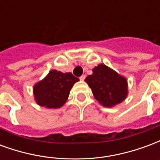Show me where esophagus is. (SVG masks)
<instances>
[{"label":"esophagus","mask_w":160,"mask_h":160,"mask_svg":"<svg viewBox=\"0 0 160 160\" xmlns=\"http://www.w3.org/2000/svg\"><path fill=\"white\" fill-rule=\"evenodd\" d=\"M86 79V75H81V76L80 77V80H84Z\"/></svg>","instance_id":"1"}]
</instances>
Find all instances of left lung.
Here are the masks:
<instances>
[{"label":"left lung","mask_w":160,"mask_h":160,"mask_svg":"<svg viewBox=\"0 0 160 160\" xmlns=\"http://www.w3.org/2000/svg\"><path fill=\"white\" fill-rule=\"evenodd\" d=\"M85 81L92 89L94 98L104 107H112L120 104L128 95V82L125 77L104 64L92 69Z\"/></svg>","instance_id":"left-lung-1"}]
</instances>
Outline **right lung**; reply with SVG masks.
Segmentation results:
<instances>
[{
    "mask_svg": "<svg viewBox=\"0 0 160 160\" xmlns=\"http://www.w3.org/2000/svg\"><path fill=\"white\" fill-rule=\"evenodd\" d=\"M79 81L71 73L49 71L47 76L33 87L37 104L42 107L56 109L66 103L73 84Z\"/></svg>",
    "mask_w": 160,
    "mask_h": 160,
    "instance_id": "right-lung-1",
    "label": "right lung"
}]
</instances>
